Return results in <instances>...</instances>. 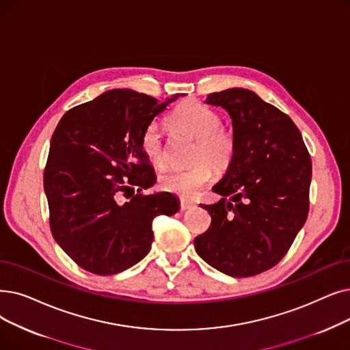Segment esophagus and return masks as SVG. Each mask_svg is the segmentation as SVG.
Segmentation results:
<instances>
[{
  "instance_id": "esophagus-1",
  "label": "esophagus",
  "mask_w": 350,
  "mask_h": 350,
  "mask_svg": "<svg viewBox=\"0 0 350 350\" xmlns=\"http://www.w3.org/2000/svg\"><path fill=\"white\" fill-rule=\"evenodd\" d=\"M191 207H194V202H190L187 199H181L180 200V208L181 210H189Z\"/></svg>"
}]
</instances>
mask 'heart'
I'll return each mask as SVG.
<instances>
[{"mask_svg":"<svg viewBox=\"0 0 350 350\" xmlns=\"http://www.w3.org/2000/svg\"><path fill=\"white\" fill-rule=\"evenodd\" d=\"M170 123L196 139L191 160L200 163L185 170L163 172L159 177V185L165 191L193 197L213 177L208 162L221 170L232 161L236 147L233 134L220 126V116L215 110L196 100H187L176 107L170 114ZM140 147L154 165L164 164V140L156 123H150L143 130Z\"/></svg>","mask_w":350,"mask_h":350,"instance_id":"b5f03b06","label":"heart"}]
</instances>
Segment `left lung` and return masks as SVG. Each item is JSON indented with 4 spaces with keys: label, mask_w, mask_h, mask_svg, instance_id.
<instances>
[{
    "label": "left lung",
    "mask_w": 350,
    "mask_h": 350,
    "mask_svg": "<svg viewBox=\"0 0 350 350\" xmlns=\"http://www.w3.org/2000/svg\"><path fill=\"white\" fill-rule=\"evenodd\" d=\"M232 117L234 156L204 204L211 216L194 239L204 262L233 278L259 275L291 249L309 213L312 161L292 118L245 88L211 93Z\"/></svg>",
    "instance_id": "1"
}]
</instances>
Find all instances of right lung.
<instances>
[{"label":"right lung","instance_id":"add662e5","mask_svg":"<svg viewBox=\"0 0 350 350\" xmlns=\"http://www.w3.org/2000/svg\"><path fill=\"white\" fill-rule=\"evenodd\" d=\"M178 96L160 103L111 90L59 120L44 169L50 229L84 270L109 276L139 263L153 241V219L178 211L174 194L143 193L156 173L140 147L143 130Z\"/></svg>","mask_w":350,"mask_h":350}]
</instances>
